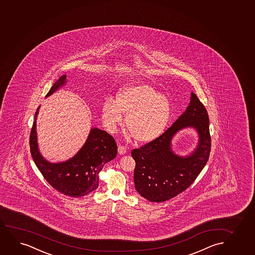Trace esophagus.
Segmentation results:
<instances>
[{
  "instance_id": "34e87169",
  "label": "esophagus",
  "mask_w": 255,
  "mask_h": 255,
  "mask_svg": "<svg viewBox=\"0 0 255 255\" xmlns=\"http://www.w3.org/2000/svg\"><path fill=\"white\" fill-rule=\"evenodd\" d=\"M118 151H119V154H125L126 153V148L125 146H120L118 148Z\"/></svg>"
}]
</instances>
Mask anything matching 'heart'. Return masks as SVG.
I'll return each instance as SVG.
<instances>
[{
    "instance_id": "obj_1",
    "label": "heart",
    "mask_w": 255,
    "mask_h": 255,
    "mask_svg": "<svg viewBox=\"0 0 255 255\" xmlns=\"http://www.w3.org/2000/svg\"><path fill=\"white\" fill-rule=\"evenodd\" d=\"M102 120L107 129L115 131L126 117V127L135 141L147 143L158 138L172 115L168 97L148 84L124 88L117 100L107 98L102 105Z\"/></svg>"
}]
</instances>
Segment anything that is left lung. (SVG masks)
Masks as SVG:
<instances>
[{"label": "left lung", "mask_w": 255, "mask_h": 255, "mask_svg": "<svg viewBox=\"0 0 255 255\" xmlns=\"http://www.w3.org/2000/svg\"><path fill=\"white\" fill-rule=\"evenodd\" d=\"M209 125L205 106L192 92L186 112L171 127L154 141L131 151L135 161V188L141 197L156 203L167 201L194 182L210 156ZM189 127L198 132L199 143L192 153L180 157L171 150L170 142L177 131Z\"/></svg>", "instance_id": "8db88e82"}]
</instances>
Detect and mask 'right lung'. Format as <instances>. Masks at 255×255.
<instances>
[{
	"mask_svg": "<svg viewBox=\"0 0 255 255\" xmlns=\"http://www.w3.org/2000/svg\"><path fill=\"white\" fill-rule=\"evenodd\" d=\"M66 83V75L54 83L46 97ZM39 107L35 113L30 134V149L32 159L42 175L50 186L64 195L78 198L95 191L99 186V173L108 161L114 160L118 147L114 137L107 131L92 128L82 148L69 160L51 163L42 156L38 149L36 120Z\"/></svg>",
	"mask_w": 255,
	"mask_h": 255,
	"instance_id": "1",
	"label": "right lung"
}]
</instances>
